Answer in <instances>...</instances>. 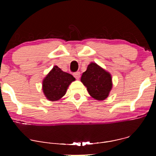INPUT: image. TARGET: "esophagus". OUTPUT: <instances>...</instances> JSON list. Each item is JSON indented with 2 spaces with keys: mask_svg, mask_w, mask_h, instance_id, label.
Wrapping results in <instances>:
<instances>
[{
  "mask_svg": "<svg viewBox=\"0 0 156 156\" xmlns=\"http://www.w3.org/2000/svg\"><path fill=\"white\" fill-rule=\"evenodd\" d=\"M74 76L75 77L76 80H79V79L80 78V72H75V73H74Z\"/></svg>",
  "mask_w": 156,
  "mask_h": 156,
  "instance_id": "34e87169",
  "label": "esophagus"
}]
</instances>
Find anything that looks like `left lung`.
<instances>
[{
    "mask_svg": "<svg viewBox=\"0 0 156 156\" xmlns=\"http://www.w3.org/2000/svg\"><path fill=\"white\" fill-rule=\"evenodd\" d=\"M81 82L87 87L89 95L96 100L106 99L112 89V79L109 72L91 62L82 74Z\"/></svg>",
    "mask_w": 156,
    "mask_h": 156,
    "instance_id": "obj_1",
    "label": "left lung"
}]
</instances>
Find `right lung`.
Wrapping results in <instances>:
<instances>
[{
	"instance_id": "add662e5",
	"label": "right lung",
	"mask_w": 156,
	"mask_h": 156,
	"mask_svg": "<svg viewBox=\"0 0 156 156\" xmlns=\"http://www.w3.org/2000/svg\"><path fill=\"white\" fill-rule=\"evenodd\" d=\"M75 80L72 74L54 66L42 82V91L47 99L55 101L60 99L67 92L69 85Z\"/></svg>"
}]
</instances>
